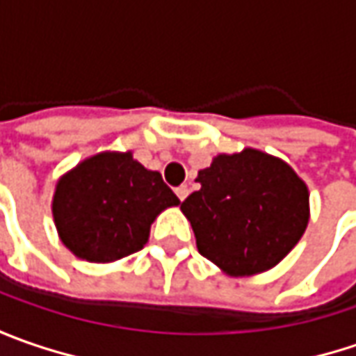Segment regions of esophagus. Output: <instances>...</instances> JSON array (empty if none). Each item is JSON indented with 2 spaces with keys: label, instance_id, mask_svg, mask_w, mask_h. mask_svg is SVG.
<instances>
[{
  "label": "esophagus",
  "instance_id": "obj_1",
  "mask_svg": "<svg viewBox=\"0 0 356 356\" xmlns=\"http://www.w3.org/2000/svg\"><path fill=\"white\" fill-rule=\"evenodd\" d=\"M188 194H190V188H188L186 184L178 186V188H176V196H178L180 200H186V196H188Z\"/></svg>",
  "mask_w": 356,
  "mask_h": 356
}]
</instances>
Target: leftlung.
Listing matches in <instances>:
<instances>
[{
  "instance_id": "left-lung-1",
  "label": "left lung",
  "mask_w": 356,
  "mask_h": 356,
  "mask_svg": "<svg viewBox=\"0 0 356 356\" xmlns=\"http://www.w3.org/2000/svg\"><path fill=\"white\" fill-rule=\"evenodd\" d=\"M196 182L180 208L198 252L229 275L277 266L307 227V186L280 158L253 148L220 154Z\"/></svg>"
}]
</instances>
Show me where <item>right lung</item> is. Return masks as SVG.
<instances>
[{"label": "right lung", "mask_w": 356, "mask_h": 356, "mask_svg": "<svg viewBox=\"0 0 356 356\" xmlns=\"http://www.w3.org/2000/svg\"><path fill=\"white\" fill-rule=\"evenodd\" d=\"M178 204L160 172L146 170L130 152H103L59 180L53 218L76 257L106 264L143 250L154 218Z\"/></svg>", "instance_id": "1"}]
</instances>
